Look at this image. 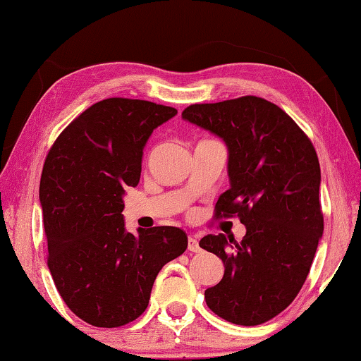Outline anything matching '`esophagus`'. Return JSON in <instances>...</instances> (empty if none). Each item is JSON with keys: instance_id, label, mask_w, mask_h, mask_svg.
<instances>
[{"instance_id": "esophagus-1", "label": "esophagus", "mask_w": 361, "mask_h": 361, "mask_svg": "<svg viewBox=\"0 0 361 361\" xmlns=\"http://www.w3.org/2000/svg\"><path fill=\"white\" fill-rule=\"evenodd\" d=\"M188 250H190L191 252H199V251H201V246H199L197 240L195 238V236H190V238H188Z\"/></svg>"}]
</instances>
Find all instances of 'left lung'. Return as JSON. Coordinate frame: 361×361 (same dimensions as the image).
<instances>
[{"label":"left lung","mask_w":361,"mask_h":361,"mask_svg":"<svg viewBox=\"0 0 361 361\" xmlns=\"http://www.w3.org/2000/svg\"><path fill=\"white\" fill-rule=\"evenodd\" d=\"M181 116L227 144L230 190L214 219L238 217L246 227L241 241L222 233L199 241L225 266L222 281L204 292L206 303L233 324H262L298 295L324 230L318 154L303 129L261 97L195 104Z\"/></svg>","instance_id":"8db88e82"}]
</instances>
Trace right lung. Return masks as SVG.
<instances>
[{
    "mask_svg": "<svg viewBox=\"0 0 361 361\" xmlns=\"http://www.w3.org/2000/svg\"><path fill=\"white\" fill-rule=\"evenodd\" d=\"M173 106L113 97L56 137L40 178L48 269L68 308L95 327H120L146 311L166 262L188 248L176 227L128 233L123 195L141 178L142 149Z\"/></svg>",
    "mask_w": 361,
    "mask_h": 361,
    "instance_id": "obj_1",
    "label": "right lung"
}]
</instances>
